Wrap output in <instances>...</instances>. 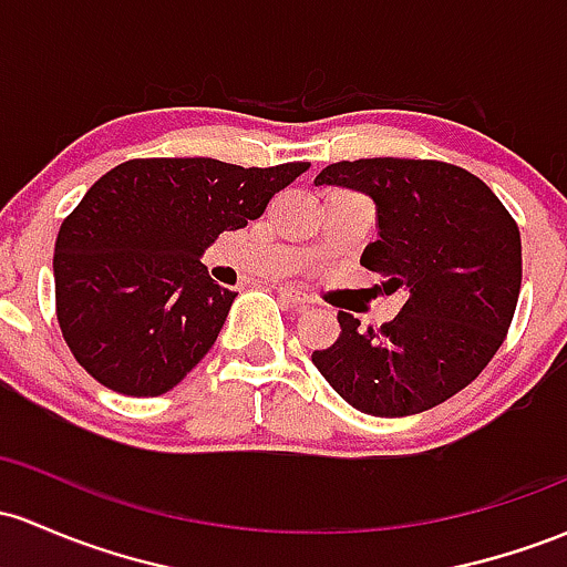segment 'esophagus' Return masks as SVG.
I'll list each match as a JSON object with an SVG mask.
<instances>
[{"instance_id": "obj_1", "label": "esophagus", "mask_w": 567, "mask_h": 567, "mask_svg": "<svg viewBox=\"0 0 567 567\" xmlns=\"http://www.w3.org/2000/svg\"><path fill=\"white\" fill-rule=\"evenodd\" d=\"M279 296L288 303H293V307H309V303H312V298L298 288H279Z\"/></svg>"}]
</instances>
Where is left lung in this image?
I'll return each instance as SVG.
<instances>
[{"instance_id": "left-lung-1", "label": "left lung", "mask_w": 567, "mask_h": 567, "mask_svg": "<svg viewBox=\"0 0 567 567\" xmlns=\"http://www.w3.org/2000/svg\"><path fill=\"white\" fill-rule=\"evenodd\" d=\"M315 185L374 202L379 236L360 264L406 301L379 331L341 312V336L312 363L363 414L439 406L474 382L506 339L522 285L519 228L482 179L441 161H339Z\"/></svg>"}]
</instances>
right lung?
Wrapping results in <instances>:
<instances>
[{"instance_id": "1", "label": "right lung", "mask_w": 567, "mask_h": 567, "mask_svg": "<svg viewBox=\"0 0 567 567\" xmlns=\"http://www.w3.org/2000/svg\"><path fill=\"white\" fill-rule=\"evenodd\" d=\"M309 164L245 169L215 158L126 161L61 223L55 315L78 363L115 393L153 398L213 350L236 293L202 255L264 215Z\"/></svg>"}]
</instances>
